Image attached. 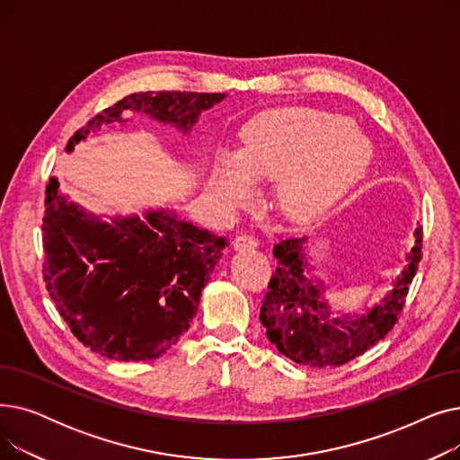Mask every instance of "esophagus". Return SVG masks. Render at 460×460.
Here are the masks:
<instances>
[{"instance_id":"obj_1","label":"esophagus","mask_w":460,"mask_h":460,"mask_svg":"<svg viewBox=\"0 0 460 460\" xmlns=\"http://www.w3.org/2000/svg\"><path fill=\"white\" fill-rule=\"evenodd\" d=\"M234 250H253L259 246V240L253 234H238L233 243Z\"/></svg>"}]
</instances>
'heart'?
I'll return each mask as SVG.
<instances>
[{"instance_id":"b5f03b06","label":"heart","mask_w":460,"mask_h":460,"mask_svg":"<svg viewBox=\"0 0 460 460\" xmlns=\"http://www.w3.org/2000/svg\"><path fill=\"white\" fill-rule=\"evenodd\" d=\"M371 145L343 115L281 108L259 113L240 132L234 158L217 162L212 196L236 208L252 196V182L278 179V205L295 222L333 207L364 179Z\"/></svg>"}]
</instances>
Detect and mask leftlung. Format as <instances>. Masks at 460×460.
Returning <instances> with one entry per match:
<instances>
[{"mask_svg":"<svg viewBox=\"0 0 460 460\" xmlns=\"http://www.w3.org/2000/svg\"><path fill=\"white\" fill-rule=\"evenodd\" d=\"M423 229H416V246L395 281L394 291L364 315L330 319V307L321 295L324 283L309 276L305 261L307 238H287L274 246L278 269L270 278L261 307V323L276 349L295 364L307 367H340L384 340L401 315L408 285L421 261Z\"/></svg>","mask_w":460,"mask_h":460,"instance_id":"obj_1","label":"left lung"}]
</instances>
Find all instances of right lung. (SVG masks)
<instances>
[{"label":"right lung","mask_w":460,"mask_h":460,"mask_svg":"<svg viewBox=\"0 0 460 460\" xmlns=\"http://www.w3.org/2000/svg\"><path fill=\"white\" fill-rule=\"evenodd\" d=\"M224 93L145 91L94 115L68 139L66 151L102 125L143 111L188 132ZM52 177L42 217L46 291L78 341L117 361L156 359L196 317L203 287L227 238L216 236L169 210L117 217L113 224L68 203Z\"/></svg>","instance_id":"1"}]
</instances>
